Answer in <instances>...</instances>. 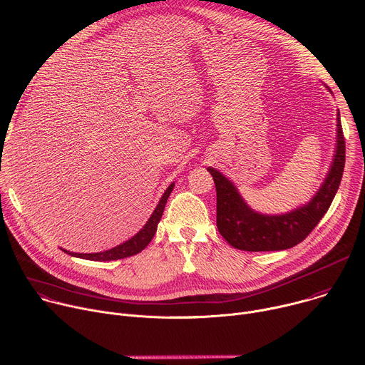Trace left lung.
Returning <instances> with one entry per match:
<instances>
[{"label":"left lung","instance_id":"left-lung-1","mask_svg":"<svg viewBox=\"0 0 365 365\" xmlns=\"http://www.w3.org/2000/svg\"><path fill=\"white\" fill-rule=\"evenodd\" d=\"M331 92V89H328ZM332 93V92H331ZM345 140L341 116L336 110V143L332 164L317 194L304 205L284 214L255 211L236 185L220 171L208 167L217 191V229L236 249L246 252H273L297 246L315 229L328 211L342 178Z\"/></svg>","mask_w":365,"mask_h":365}]
</instances>
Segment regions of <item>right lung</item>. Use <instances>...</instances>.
<instances>
[{"label":"right lung","instance_id":"obj_1","mask_svg":"<svg viewBox=\"0 0 365 365\" xmlns=\"http://www.w3.org/2000/svg\"><path fill=\"white\" fill-rule=\"evenodd\" d=\"M173 190H174V182H171L170 187L165 190V192L163 194L161 200L158 201V205L155 207L154 212L148 218V222L145 223V226L135 236H132L129 240L123 242L122 245H119L116 247H112L109 250H105V252H99V253H73V252H67L64 249H61V250L66 252L67 255L73 256V257H81V259L93 260V262L118 260V259L129 257V256H133V255L142 252L145 247L150 245V242L153 240V237L157 233L158 223L161 220L164 208H165V204H167V200H168V197H170Z\"/></svg>","mask_w":365,"mask_h":365}]
</instances>
